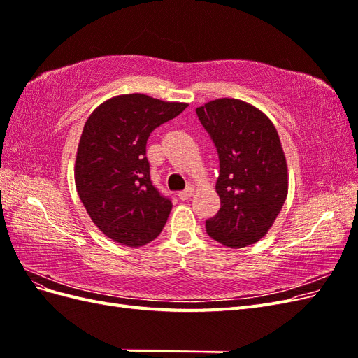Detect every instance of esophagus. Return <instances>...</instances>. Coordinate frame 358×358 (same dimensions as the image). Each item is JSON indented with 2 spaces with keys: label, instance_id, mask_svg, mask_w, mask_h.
I'll list each match as a JSON object with an SVG mask.
<instances>
[{
  "label": "esophagus",
  "instance_id": "esophagus-1",
  "mask_svg": "<svg viewBox=\"0 0 358 358\" xmlns=\"http://www.w3.org/2000/svg\"><path fill=\"white\" fill-rule=\"evenodd\" d=\"M192 194H194V188L192 187H187L185 189L179 192V199L180 200H188L189 197H192Z\"/></svg>",
  "mask_w": 358,
  "mask_h": 358
}]
</instances>
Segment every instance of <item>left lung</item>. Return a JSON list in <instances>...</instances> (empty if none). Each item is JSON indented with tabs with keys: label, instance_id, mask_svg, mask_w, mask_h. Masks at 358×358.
Here are the masks:
<instances>
[{
	"label": "left lung",
	"instance_id": "1",
	"mask_svg": "<svg viewBox=\"0 0 358 358\" xmlns=\"http://www.w3.org/2000/svg\"><path fill=\"white\" fill-rule=\"evenodd\" d=\"M220 158L221 209L206 233L229 248L258 242L275 222L288 192L287 161L276 128L254 106L220 99L196 109Z\"/></svg>",
	"mask_w": 358,
	"mask_h": 358
}]
</instances>
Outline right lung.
<instances>
[{"mask_svg": "<svg viewBox=\"0 0 358 358\" xmlns=\"http://www.w3.org/2000/svg\"><path fill=\"white\" fill-rule=\"evenodd\" d=\"M143 94L107 100L86 121L76 157L79 197L94 224L112 241L143 246L162 231L171 199L150 179V133L187 109Z\"/></svg>", "mask_w": 358, "mask_h": 358, "instance_id": "add662e5", "label": "right lung"}]
</instances>
